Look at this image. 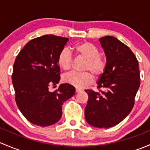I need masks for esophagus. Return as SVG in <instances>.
I'll list each match as a JSON object with an SVG mask.
<instances>
[{
	"label": "esophagus",
	"mask_w": 150,
	"mask_h": 150,
	"mask_svg": "<svg viewBox=\"0 0 150 150\" xmlns=\"http://www.w3.org/2000/svg\"><path fill=\"white\" fill-rule=\"evenodd\" d=\"M82 91V89L78 88H75V91L76 92H80V91Z\"/></svg>",
	"instance_id": "esophagus-1"
}]
</instances>
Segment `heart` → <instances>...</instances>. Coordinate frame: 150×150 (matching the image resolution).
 Instances as JSON below:
<instances>
[{"instance_id":"b5f03b06","label":"heart","mask_w":150,"mask_h":150,"mask_svg":"<svg viewBox=\"0 0 150 150\" xmlns=\"http://www.w3.org/2000/svg\"><path fill=\"white\" fill-rule=\"evenodd\" d=\"M75 54L86 59L83 64V72H72L64 77V81L67 83L83 88L93 81V75L96 78L102 76L107 67V59L100 55L97 47L88 42H83L73 47ZM57 63L60 68L64 71L71 69L72 64V57L70 53L63 50L57 57ZM92 72L91 74L90 72Z\"/></svg>"}]
</instances>
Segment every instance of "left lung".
<instances>
[{"instance_id":"8db88e82","label":"left lung","mask_w":150,"mask_h":150,"mask_svg":"<svg viewBox=\"0 0 150 150\" xmlns=\"http://www.w3.org/2000/svg\"><path fill=\"white\" fill-rule=\"evenodd\" d=\"M99 41L107 67L97 82L99 91H85L88 96L85 118L92 126L107 128L121 122L132 110L140 72L138 60L126 45L112 36L101 38Z\"/></svg>"}]
</instances>
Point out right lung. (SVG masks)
Returning <instances> with one entry per match:
<instances>
[{"instance_id": "add662e5", "label": "right lung", "mask_w": 150, "mask_h": 150, "mask_svg": "<svg viewBox=\"0 0 150 150\" xmlns=\"http://www.w3.org/2000/svg\"><path fill=\"white\" fill-rule=\"evenodd\" d=\"M69 39L46 35L30 40L15 59L11 75L15 101L31 123L48 126L61 119L62 104L72 97L75 88L61 84L57 90L48 87L60 79L57 57Z\"/></svg>"}]
</instances>
